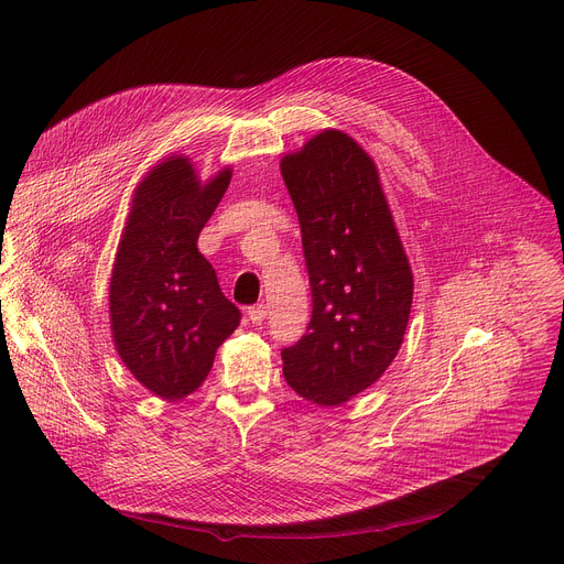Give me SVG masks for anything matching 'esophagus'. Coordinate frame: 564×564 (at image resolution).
<instances>
[{"instance_id":"obj_1","label":"esophagus","mask_w":564,"mask_h":564,"mask_svg":"<svg viewBox=\"0 0 564 564\" xmlns=\"http://www.w3.org/2000/svg\"><path fill=\"white\" fill-rule=\"evenodd\" d=\"M265 314H268V310H265V305H263V303H254V305H250V307H248V316H250L252 324H263Z\"/></svg>"}]
</instances>
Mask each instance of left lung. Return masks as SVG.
<instances>
[{"label":"left lung","instance_id":"1","mask_svg":"<svg viewBox=\"0 0 564 564\" xmlns=\"http://www.w3.org/2000/svg\"><path fill=\"white\" fill-rule=\"evenodd\" d=\"M312 316L281 350L288 386L318 406H339L372 386L404 339L413 274L368 153L324 131L285 155Z\"/></svg>","mask_w":564,"mask_h":564}]
</instances>
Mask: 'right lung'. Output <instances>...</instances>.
<instances>
[{
	"mask_svg": "<svg viewBox=\"0 0 564 564\" xmlns=\"http://www.w3.org/2000/svg\"><path fill=\"white\" fill-rule=\"evenodd\" d=\"M229 178L223 170L200 187L187 158H172L133 196L111 276V328L124 366L163 399L194 392L240 324L196 248Z\"/></svg>",
	"mask_w": 564,
	"mask_h": 564,
	"instance_id": "add662e5",
	"label": "right lung"
}]
</instances>
